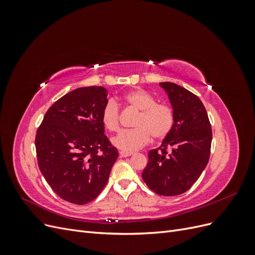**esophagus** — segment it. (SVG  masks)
I'll return each mask as SVG.
<instances>
[{
    "label": "esophagus",
    "mask_w": 255,
    "mask_h": 255,
    "mask_svg": "<svg viewBox=\"0 0 255 255\" xmlns=\"http://www.w3.org/2000/svg\"><path fill=\"white\" fill-rule=\"evenodd\" d=\"M133 155V152H126V151H120V156L121 157H128Z\"/></svg>",
    "instance_id": "obj_1"
}]
</instances>
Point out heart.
<instances>
[{
	"label": "heart",
	"mask_w": 255,
	"mask_h": 255,
	"mask_svg": "<svg viewBox=\"0 0 255 255\" xmlns=\"http://www.w3.org/2000/svg\"><path fill=\"white\" fill-rule=\"evenodd\" d=\"M126 103L132 109L139 111L133 122V129L122 130L113 138V144L122 151L133 152L142 148L150 141L161 140L169 135L174 125V114L166 104L157 103L156 99L142 89H135L125 96ZM101 119L103 126L110 132L119 128V106L114 101L107 102Z\"/></svg>",
	"instance_id": "obj_1"
}]
</instances>
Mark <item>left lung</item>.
Segmentation results:
<instances>
[{
	"label": "left lung",
	"mask_w": 255,
	"mask_h": 255,
	"mask_svg": "<svg viewBox=\"0 0 255 255\" xmlns=\"http://www.w3.org/2000/svg\"><path fill=\"white\" fill-rule=\"evenodd\" d=\"M168 95L174 125L157 149L148 153L142 171L148 187L160 196L187 191L205 169L211 153L212 128L205 107L196 95L174 83H159ZM171 147L170 153L166 149Z\"/></svg>",
	"instance_id": "obj_1"
}]
</instances>
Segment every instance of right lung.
Segmentation results:
<instances>
[{
	"mask_svg": "<svg viewBox=\"0 0 255 255\" xmlns=\"http://www.w3.org/2000/svg\"><path fill=\"white\" fill-rule=\"evenodd\" d=\"M107 102L104 87L72 90L50 107L38 128V166L53 191L65 201L86 204L109 181L118 150L104 135L101 115Z\"/></svg>",
	"mask_w": 255,
	"mask_h": 255,
	"instance_id": "right-lung-1",
	"label": "right lung"
}]
</instances>
